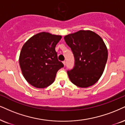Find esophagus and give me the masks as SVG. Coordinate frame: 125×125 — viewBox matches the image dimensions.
I'll return each mask as SVG.
<instances>
[{
  "mask_svg": "<svg viewBox=\"0 0 125 125\" xmlns=\"http://www.w3.org/2000/svg\"><path fill=\"white\" fill-rule=\"evenodd\" d=\"M62 63H63V64H64V66H65V65H66V62H65V61H64L62 62Z\"/></svg>",
  "mask_w": 125,
  "mask_h": 125,
  "instance_id": "obj_1",
  "label": "esophagus"
}]
</instances>
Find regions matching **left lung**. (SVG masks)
I'll list each match as a JSON object with an SVG mask.
<instances>
[{
    "label": "left lung",
    "mask_w": 125,
    "mask_h": 125,
    "mask_svg": "<svg viewBox=\"0 0 125 125\" xmlns=\"http://www.w3.org/2000/svg\"><path fill=\"white\" fill-rule=\"evenodd\" d=\"M64 40L75 58V66L67 71L70 81L79 87L93 85L102 75L108 58L102 38L92 31L81 30L66 35Z\"/></svg>",
    "instance_id": "left-lung-1"
}]
</instances>
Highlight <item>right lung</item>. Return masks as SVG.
Listing matches in <instances>:
<instances>
[{
	"instance_id": "obj_1",
	"label": "right lung",
	"mask_w": 125,
	"mask_h": 125,
	"mask_svg": "<svg viewBox=\"0 0 125 125\" xmlns=\"http://www.w3.org/2000/svg\"><path fill=\"white\" fill-rule=\"evenodd\" d=\"M60 35L40 32L29 39L22 46L19 57L22 75L29 83L44 88L54 82L56 73L64 67L59 61L55 47Z\"/></svg>"
}]
</instances>
